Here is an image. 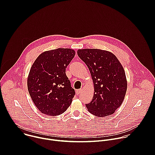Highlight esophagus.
I'll return each mask as SVG.
<instances>
[{
    "label": "esophagus",
    "instance_id": "34e87169",
    "mask_svg": "<svg viewBox=\"0 0 155 155\" xmlns=\"http://www.w3.org/2000/svg\"><path fill=\"white\" fill-rule=\"evenodd\" d=\"M81 92H82L81 90H78L76 91V94H77V95H78V94H80Z\"/></svg>",
    "mask_w": 155,
    "mask_h": 155
}]
</instances>
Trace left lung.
Here are the masks:
<instances>
[{
  "instance_id": "1",
  "label": "left lung",
  "mask_w": 155,
  "mask_h": 155,
  "mask_svg": "<svg viewBox=\"0 0 155 155\" xmlns=\"http://www.w3.org/2000/svg\"><path fill=\"white\" fill-rule=\"evenodd\" d=\"M77 54L89 69L94 83L93 98L86 104L87 110L99 117L112 115L121 105L127 90L122 65L112 53L105 50L81 49Z\"/></svg>"
}]
</instances>
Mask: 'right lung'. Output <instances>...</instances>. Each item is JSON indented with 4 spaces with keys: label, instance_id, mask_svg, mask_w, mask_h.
<instances>
[{
    "label": "right lung",
    "instance_id": "1",
    "mask_svg": "<svg viewBox=\"0 0 155 155\" xmlns=\"http://www.w3.org/2000/svg\"><path fill=\"white\" fill-rule=\"evenodd\" d=\"M70 48H58L40 54L31 68L28 88L40 111L49 116L63 114L75 94L66 76L65 68L74 58Z\"/></svg>",
    "mask_w": 155,
    "mask_h": 155
}]
</instances>
